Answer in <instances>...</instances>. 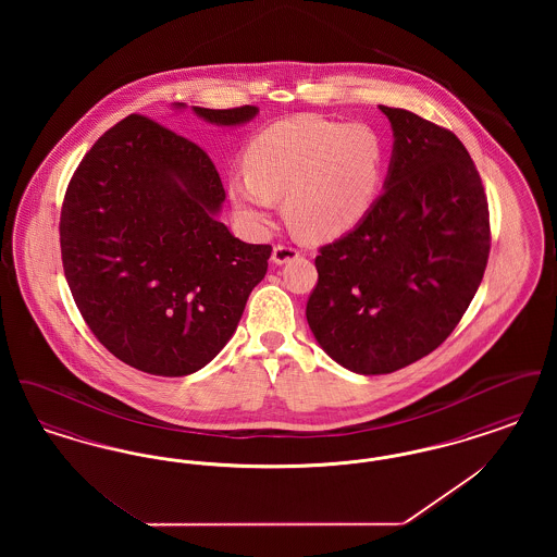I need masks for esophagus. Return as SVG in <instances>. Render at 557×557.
<instances>
[{
  "label": "esophagus",
  "instance_id": "esophagus-1",
  "mask_svg": "<svg viewBox=\"0 0 557 557\" xmlns=\"http://www.w3.org/2000/svg\"><path fill=\"white\" fill-rule=\"evenodd\" d=\"M298 257V250L290 246V244H275L273 246V255H271V261L275 263V265H284V263H288L292 259H296Z\"/></svg>",
  "mask_w": 557,
  "mask_h": 557
}]
</instances>
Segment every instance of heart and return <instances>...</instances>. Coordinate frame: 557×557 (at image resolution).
I'll list each match as a JSON object with an SVG mask.
<instances>
[{
    "instance_id": "1",
    "label": "heart",
    "mask_w": 557,
    "mask_h": 557,
    "mask_svg": "<svg viewBox=\"0 0 557 557\" xmlns=\"http://www.w3.org/2000/svg\"><path fill=\"white\" fill-rule=\"evenodd\" d=\"M244 166L230 177V196L248 227H267L275 196H284L296 232L334 239L373 209L386 177V141L366 123L300 114L257 133Z\"/></svg>"
}]
</instances>
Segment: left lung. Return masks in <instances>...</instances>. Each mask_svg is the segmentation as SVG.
<instances>
[{
    "instance_id": "1",
    "label": "left lung",
    "mask_w": 557,
    "mask_h": 557,
    "mask_svg": "<svg viewBox=\"0 0 557 557\" xmlns=\"http://www.w3.org/2000/svg\"><path fill=\"white\" fill-rule=\"evenodd\" d=\"M395 148L386 189L346 236L319 248L307 321L321 348L363 375L403 370L449 338L491 252L488 202L455 133L380 107Z\"/></svg>"
}]
</instances>
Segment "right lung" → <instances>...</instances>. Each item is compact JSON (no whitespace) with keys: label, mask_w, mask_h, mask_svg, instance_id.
I'll list each match as a JSON object with an SVG mask.
<instances>
[{"label":"right lung","mask_w":557,"mask_h":557,"mask_svg":"<svg viewBox=\"0 0 557 557\" xmlns=\"http://www.w3.org/2000/svg\"><path fill=\"white\" fill-rule=\"evenodd\" d=\"M194 112L239 125L259 108ZM223 200L211 157L141 114L81 160L60 211L62 267L85 323L123 363L180 377L236 332L271 246L234 238L214 216Z\"/></svg>","instance_id":"add662e5"}]
</instances>
